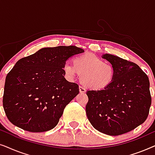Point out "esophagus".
I'll use <instances>...</instances> for the list:
<instances>
[{
	"label": "esophagus",
	"mask_w": 155,
	"mask_h": 155,
	"mask_svg": "<svg viewBox=\"0 0 155 155\" xmlns=\"http://www.w3.org/2000/svg\"><path fill=\"white\" fill-rule=\"evenodd\" d=\"M79 90L80 93H84L86 92V89L82 86H79Z\"/></svg>",
	"instance_id": "obj_1"
}]
</instances>
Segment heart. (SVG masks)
I'll return each mask as SVG.
<instances>
[{"label":"heart","instance_id":"1","mask_svg":"<svg viewBox=\"0 0 155 155\" xmlns=\"http://www.w3.org/2000/svg\"><path fill=\"white\" fill-rule=\"evenodd\" d=\"M65 75L70 80L79 74L81 82L87 87L95 90H104L112 83L116 71L114 65L91 54L76 56L74 64L66 61L63 66Z\"/></svg>","mask_w":155,"mask_h":155}]
</instances>
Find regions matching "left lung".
Wrapping results in <instances>:
<instances>
[{"label": "left lung", "mask_w": 155, "mask_h": 155, "mask_svg": "<svg viewBox=\"0 0 155 155\" xmlns=\"http://www.w3.org/2000/svg\"><path fill=\"white\" fill-rule=\"evenodd\" d=\"M102 58L115 68V78L104 90L87 91V116L99 132L122 135L147 119L152 101L149 78L134 63L109 54Z\"/></svg>", "instance_id": "8db88e82"}]
</instances>
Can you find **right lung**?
Masks as SVG:
<instances>
[{"label":"right lung","instance_id":"1","mask_svg":"<svg viewBox=\"0 0 155 155\" xmlns=\"http://www.w3.org/2000/svg\"><path fill=\"white\" fill-rule=\"evenodd\" d=\"M84 49L75 46L42 48L22 58L6 76L3 105L8 120L33 133L56 126L67 104L79 93L65 80L63 64Z\"/></svg>","mask_w":155,"mask_h":155}]
</instances>
